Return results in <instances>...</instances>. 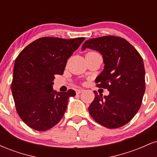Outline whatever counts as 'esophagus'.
I'll return each instance as SVG.
<instances>
[{
    "mask_svg": "<svg viewBox=\"0 0 157 157\" xmlns=\"http://www.w3.org/2000/svg\"><path fill=\"white\" fill-rule=\"evenodd\" d=\"M83 91H84V89H77V90H76V93L77 94H80L82 93Z\"/></svg>",
    "mask_w": 157,
    "mask_h": 157,
    "instance_id": "esophagus-1",
    "label": "esophagus"
}]
</instances>
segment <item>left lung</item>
<instances>
[{
    "mask_svg": "<svg viewBox=\"0 0 157 157\" xmlns=\"http://www.w3.org/2000/svg\"><path fill=\"white\" fill-rule=\"evenodd\" d=\"M95 50L102 55L103 71L97 77V86L107 89L108 96L95 94L89 111L95 121L109 128L127 124L141 106L145 91V67L141 55L126 40L115 36L89 39L82 50Z\"/></svg>",
    "mask_w": 157,
    "mask_h": 157,
    "instance_id": "1",
    "label": "left lung"
}]
</instances>
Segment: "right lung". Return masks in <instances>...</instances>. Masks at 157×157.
I'll return each instance as SVG.
<instances>
[{
	"label": "right lung",
	"instance_id": "1",
	"mask_svg": "<svg viewBox=\"0 0 157 157\" xmlns=\"http://www.w3.org/2000/svg\"><path fill=\"white\" fill-rule=\"evenodd\" d=\"M84 40L41 37L16 58L11 89L17 113L30 128L47 131L63 117L68 99L76 93L54 91L55 75L63 74L67 60Z\"/></svg>",
	"mask_w": 157,
	"mask_h": 157
}]
</instances>
